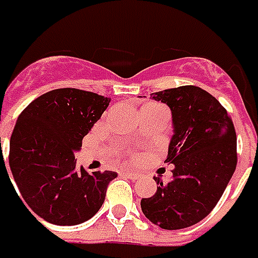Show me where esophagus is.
<instances>
[{"label": "esophagus", "mask_w": 258, "mask_h": 258, "mask_svg": "<svg viewBox=\"0 0 258 258\" xmlns=\"http://www.w3.org/2000/svg\"><path fill=\"white\" fill-rule=\"evenodd\" d=\"M123 176L127 177L129 180H139V174H136V173H132V172H123Z\"/></svg>", "instance_id": "1"}]
</instances>
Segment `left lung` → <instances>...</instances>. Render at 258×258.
<instances>
[{"label": "left lung", "mask_w": 258, "mask_h": 258, "mask_svg": "<svg viewBox=\"0 0 258 258\" xmlns=\"http://www.w3.org/2000/svg\"><path fill=\"white\" fill-rule=\"evenodd\" d=\"M170 108L173 132L165 162L172 180L156 177L157 191L141 200L142 213L162 229L200 222L213 211L237 165V139L226 109L207 90L185 85L152 93Z\"/></svg>", "instance_id": "8db88e82"}]
</instances>
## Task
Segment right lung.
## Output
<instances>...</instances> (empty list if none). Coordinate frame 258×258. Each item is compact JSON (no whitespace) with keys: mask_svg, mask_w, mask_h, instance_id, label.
<instances>
[{"mask_svg":"<svg viewBox=\"0 0 258 258\" xmlns=\"http://www.w3.org/2000/svg\"><path fill=\"white\" fill-rule=\"evenodd\" d=\"M109 102L93 92L62 88L32 101L18 116L10 137V169L24 201L45 221L78 225L102 207L117 173L89 174L77 168L74 153Z\"/></svg>","mask_w":258,"mask_h":258,"instance_id":"add662e5","label":"right lung"}]
</instances>
